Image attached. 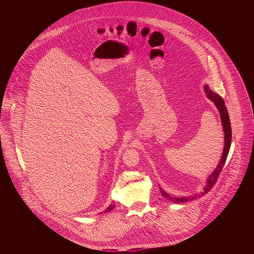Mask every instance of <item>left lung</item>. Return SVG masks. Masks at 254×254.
<instances>
[{"label": "left lung", "instance_id": "obj_1", "mask_svg": "<svg viewBox=\"0 0 254 254\" xmlns=\"http://www.w3.org/2000/svg\"><path fill=\"white\" fill-rule=\"evenodd\" d=\"M205 92L207 94V97L209 99H211L214 104L216 105V107L218 108V111L220 113V119H221V123H222V127H223V130H224V149H223V153H222V157L221 160L219 162V164L217 165L216 169L213 171V173L208 177L207 182H206V186L204 188V191L201 192L198 195H191V196H187V197H172L170 196L168 193H166L162 188H160L161 190V194L162 196H164L165 198H167L168 200L176 203V204H180V203H185L188 201H192L195 200L198 197L204 196L205 194H207L215 185L217 179H218L222 168L226 162L229 150H230V146H231V137H232V131H231V124H230V120H229V115L227 112V108L225 105V102L223 100V98L217 94L216 92L212 91L208 85H205Z\"/></svg>", "mask_w": 254, "mask_h": 254}]
</instances>
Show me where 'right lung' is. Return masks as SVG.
<instances>
[{"label":"right lung","mask_w":254,"mask_h":254,"mask_svg":"<svg viewBox=\"0 0 254 254\" xmlns=\"http://www.w3.org/2000/svg\"><path fill=\"white\" fill-rule=\"evenodd\" d=\"M114 208H115V204H111L110 206H108V207H107V209H106L105 211H103V213H106V212H110V211H112V210H113Z\"/></svg>","instance_id":"right-lung-1"}]
</instances>
